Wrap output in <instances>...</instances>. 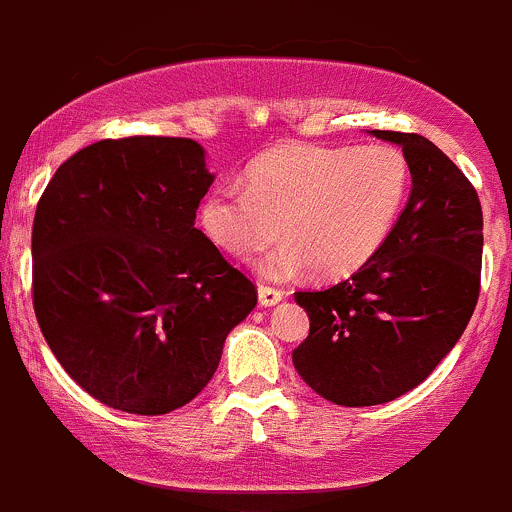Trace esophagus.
I'll return each instance as SVG.
<instances>
[{
  "label": "esophagus",
  "mask_w": 512,
  "mask_h": 512,
  "mask_svg": "<svg viewBox=\"0 0 512 512\" xmlns=\"http://www.w3.org/2000/svg\"><path fill=\"white\" fill-rule=\"evenodd\" d=\"M257 294H260L262 306H274L284 299V292H279L277 287H267V284H262V287L257 289Z\"/></svg>",
  "instance_id": "esophagus-1"
}]
</instances>
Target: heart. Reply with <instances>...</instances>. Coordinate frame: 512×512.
<instances>
[{"mask_svg":"<svg viewBox=\"0 0 512 512\" xmlns=\"http://www.w3.org/2000/svg\"><path fill=\"white\" fill-rule=\"evenodd\" d=\"M410 186V161L390 144H289L247 169V188H211L198 220L220 250L240 260L284 233L287 245L260 262L270 279H292L309 267L321 277H346L392 233Z\"/></svg>","mask_w":512,"mask_h":512,"instance_id":"obj_1","label":"heart"}]
</instances>
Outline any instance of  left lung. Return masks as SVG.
I'll return each mask as SVG.
<instances>
[{"mask_svg": "<svg viewBox=\"0 0 512 512\" xmlns=\"http://www.w3.org/2000/svg\"><path fill=\"white\" fill-rule=\"evenodd\" d=\"M370 134L402 147L410 201L358 272L294 294L311 321L294 368L316 395L343 407L383 405L427 380L461 338L481 292L476 188L422 134Z\"/></svg>", "mask_w": 512, "mask_h": 512, "instance_id": "left-lung-1", "label": "left lung"}]
</instances>
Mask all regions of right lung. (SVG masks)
Returning a JSON list of instances; mask_svg holds the SVG:
<instances>
[{"label":"right lung","mask_w":512,"mask_h":512,"mask_svg":"<svg viewBox=\"0 0 512 512\" xmlns=\"http://www.w3.org/2000/svg\"><path fill=\"white\" fill-rule=\"evenodd\" d=\"M213 184L186 137L102 139L63 161L34 215V311L102 405L166 414L220 363L257 289L193 225Z\"/></svg>","instance_id":"1"}]
</instances>
